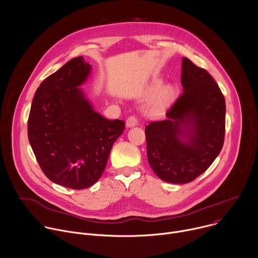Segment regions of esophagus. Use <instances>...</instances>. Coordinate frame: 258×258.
Masks as SVG:
<instances>
[{
    "mask_svg": "<svg viewBox=\"0 0 258 258\" xmlns=\"http://www.w3.org/2000/svg\"><path fill=\"white\" fill-rule=\"evenodd\" d=\"M138 118H137V116H135V115H131V116H128L127 117V119H126V126L127 127H132V126H135V125H137L138 124Z\"/></svg>",
    "mask_w": 258,
    "mask_h": 258,
    "instance_id": "34e87169",
    "label": "esophagus"
}]
</instances>
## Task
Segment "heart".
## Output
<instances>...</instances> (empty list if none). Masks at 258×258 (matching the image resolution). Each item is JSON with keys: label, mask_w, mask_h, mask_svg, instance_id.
<instances>
[{"label": "heart", "mask_w": 258, "mask_h": 258, "mask_svg": "<svg viewBox=\"0 0 258 258\" xmlns=\"http://www.w3.org/2000/svg\"><path fill=\"white\" fill-rule=\"evenodd\" d=\"M171 95H172L171 90H169V89L164 90V91L161 93V95L159 96V98H158V100H157V102H156V106H157V107H162V106H164V105L170 100Z\"/></svg>", "instance_id": "obj_1"}]
</instances>
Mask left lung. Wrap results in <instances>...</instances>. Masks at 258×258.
<instances>
[{
	"instance_id": "obj_1",
	"label": "left lung",
	"mask_w": 258,
	"mask_h": 258,
	"mask_svg": "<svg viewBox=\"0 0 258 258\" xmlns=\"http://www.w3.org/2000/svg\"><path fill=\"white\" fill-rule=\"evenodd\" d=\"M180 83L183 92L167 110V119L145 130L152 169L172 183L203 173L222 150L226 132L225 97L209 73L183 57Z\"/></svg>"
}]
</instances>
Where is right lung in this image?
<instances>
[{
  "label": "right lung",
  "instance_id": "obj_1",
  "mask_svg": "<svg viewBox=\"0 0 258 258\" xmlns=\"http://www.w3.org/2000/svg\"><path fill=\"white\" fill-rule=\"evenodd\" d=\"M91 66L80 56L49 76L36 90L27 121L28 140L45 175L82 190L102 175L124 121L94 111L81 86Z\"/></svg>",
  "mask_w": 258,
  "mask_h": 258
}]
</instances>
